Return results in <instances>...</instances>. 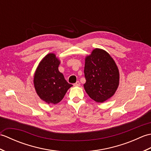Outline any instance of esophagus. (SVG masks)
<instances>
[{"mask_svg": "<svg viewBox=\"0 0 151 151\" xmlns=\"http://www.w3.org/2000/svg\"><path fill=\"white\" fill-rule=\"evenodd\" d=\"M74 86H81V83H80L79 81H76V82L74 84Z\"/></svg>", "mask_w": 151, "mask_h": 151, "instance_id": "1", "label": "esophagus"}]
</instances>
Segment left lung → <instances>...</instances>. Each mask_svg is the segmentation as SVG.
<instances>
[{
  "label": "left lung",
  "instance_id": "obj_1",
  "mask_svg": "<svg viewBox=\"0 0 151 151\" xmlns=\"http://www.w3.org/2000/svg\"><path fill=\"white\" fill-rule=\"evenodd\" d=\"M85 90L89 97L103 102L116 91L119 84V73L115 61L106 51L95 49L86 57Z\"/></svg>",
  "mask_w": 151,
  "mask_h": 151
}]
</instances>
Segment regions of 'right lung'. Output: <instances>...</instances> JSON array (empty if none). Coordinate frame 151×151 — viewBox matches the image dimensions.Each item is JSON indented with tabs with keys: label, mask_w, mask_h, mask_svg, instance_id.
Returning <instances> with one entry per match:
<instances>
[{
	"label": "right lung",
	"mask_w": 151,
	"mask_h": 151,
	"mask_svg": "<svg viewBox=\"0 0 151 151\" xmlns=\"http://www.w3.org/2000/svg\"><path fill=\"white\" fill-rule=\"evenodd\" d=\"M60 63L55 54H48L41 61L34 74V84L37 94L48 104L58 103L73 86L59 71Z\"/></svg>",
	"instance_id": "obj_1"
}]
</instances>
